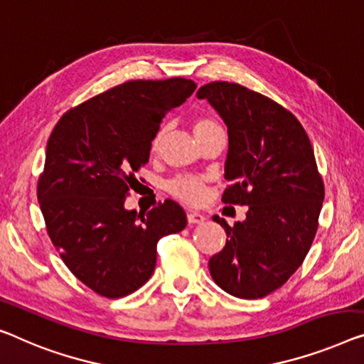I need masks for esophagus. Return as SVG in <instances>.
Segmentation results:
<instances>
[{
	"instance_id": "obj_1",
	"label": "esophagus",
	"mask_w": 364,
	"mask_h": 364,
	"mask_svg": "<svg viewBox=\"0 0 364 364\" xmlns=\"http://www.w3.org/2000/svg\"><path fill=\"white\" fill-rule=\"evenodd\" d=\"M188 222L189 224H200V222H204L205 217L200 214V213H196V210H193V213H188Z\"/></svg>"
}]
</instances>
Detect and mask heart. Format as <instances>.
<instances>
[{"label":"heart","instance_id":"obj_1","mask_svg":"<svg viewBox=\"0 0 364 364\" xmlns=\"http://www.w3.org/2000/svg\"><path fill=\"white\" fill-rule=\"evenodd\" d=\"M215 129H220L219 124L205 116L196 117L193 122V132L196 137L208 134L210 130H215ZM164 134H165V129H160L159 132H156L154 140H151V149L156 150L160 147ZM168 189H170L173 196L186 200V203H198V200L203 199L205 193L204 181L199 180V178H176V180H173L170 184H168Z\"/></svg>","mask_w":364,"mask_h":364}]
</instances>
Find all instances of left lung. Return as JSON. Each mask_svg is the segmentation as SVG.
I'll return each instance as SVG.
<instances>
[{"instance_id": "left-lung-1", "label": "left lung", "mask_w": 364, "mask_h": 364, "mask_svg": "<svg viewBox=\"0 0 364 364\" xmlns=\"http://www.w3.org/2000/svg\"><path fill=\"white\" fill-rule=\"evenodd\" d=\"M229 132L225 204L248 205L247 219L224 227L225 247L209 259L215 284L240 299H259L283 286L312 245L323 183L306 130L269 97L213 81L198 90Z\"/></svg>"}]
</instances>
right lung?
<instances>
[{
	"mask_svg": "<svg viewBox=\"0 0 364 364\" xmlns=\"http://www.w3.org/2000/svg\"><path fill=\"white\" fill-rule=\"evenodd\" d=\"M196 83L134 80L65 112L47 142L37 199L63 263L100 296L117 299L150 279L161 237L186 227L180 204L124 208L134 173L149 161L161 119Z\"/></svg>",
	"mask_w": 364,
	"mask_h": 364,
	"instance_id": "obj_1",
	"label": "right lung"
}]
</instances>
